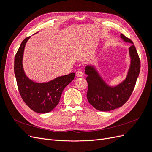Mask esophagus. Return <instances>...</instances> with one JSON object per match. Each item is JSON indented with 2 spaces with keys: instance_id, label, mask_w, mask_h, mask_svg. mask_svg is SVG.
Instances as JSON below:
<instances>
[{
  "instance_id": "34e87169",
  "label": "esophagus",
  "mask_w": 152,
  "mask_h": 152,
  "mask_svg": "<svg viewBox=\"0 0 152 152\" xmlns=\"http://www.w3.org/2000/svg\"><path fill=\"white\" fill-rule=\"evenodd\" d=\"M84 75V73L83 72H82V71L81 70H78L77 72H76V76L77 77H82Z\"/></svg>"
}]
</instances>
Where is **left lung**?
I'll return each instance as SVG.
<instances>
[{
	"instance_id": "left-lung-1",
	"label": "left lung",
	"mask_w": 152,
	"mask_h": 152,
	"mask_svg": "<svg viewBox=\"0 0 152 152\" xmlns=\"http://www.w3.org/2000/svg\"><path fill=\"white\" fill-rule=\"evenodd\" d=\"M121 37L126 42L132 44L129 48L131 65L126 79L115 87L109 86L98 74L95 68L88 65L85 72L88 84L87 98L96 110L107 112L122 107L130 98L140 71V59L132 41L122 34Z\"/></svg>"
}]
</instances>
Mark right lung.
I'll return each instance as SVG.
<instances>
[{
	"mask_svg": "<svg viewBox=\"0 0 152 152\" xmlns=\"http://www.w3.org/2000/svg\"><path fill=\"white\" fill-rule=\"evenodd\" d=\"M30 37L23 40L15 55V74L18 88L23 100L33 111L48 113L58 105L63 89L74 79L75 74L71 73L44 83H37L29 79L23 67V56L26 43Z\"/></svg>",
	"mask_w": 152,
	"mask_h": 152,
	"instance_id": "obj_1",
	"label": "right lung"
}]
</instances>
